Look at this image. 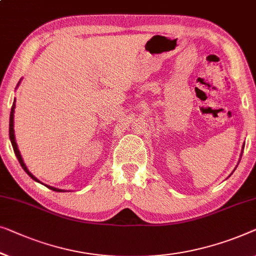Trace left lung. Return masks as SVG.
<instances>
[{"instance_id": "left-lung-1", "label": "left lung", "mask_w": 256, "mask_h": 256, "mask_svg": "<svg viewBox=\"0 0 256 256\" xmlns=\"http://www.w3.org/2000/svg\"><path fill=\"white\" fill-rule=\"evenodd\" d=\"M242 149H244V146H242Z\"/></svg>"}]
</instances>
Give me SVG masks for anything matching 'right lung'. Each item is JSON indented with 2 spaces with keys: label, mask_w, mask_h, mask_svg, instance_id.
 <instances>
[{
  "label": "right lung",
  "mask_w": 256,
  "mask_h": 256,
  "mask_svg": "<svg viewBox=\"0 0 256 256\" xmlns=\"http://www.w3.org/2000/svg\"><path fill=\"white\" fill-rule=\"evenodd\" d=\"M20 84V83H18ZM14 104H12V107H11V112H10V121H9V137H10V140H11V144H12V148H14V154H16V157H17V159H18V162H20V166L22 168H23V170L25 172H26L32 178L33 180L34 181H36V182H40V181L36 179V178L33 176V174L28 171V168H26V165L24 164V162H23V158H22V156H20V150H18V146H17V143H16V138H14ZM45 186H47V184H45ZM48 188H50V190H54V192H64V190H58V188H55V187H52V186H47Z\"/></svg>",
  "instance_id": "1"
}]
</instances>
